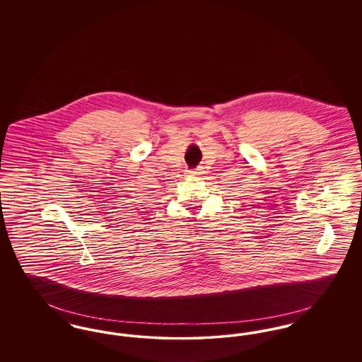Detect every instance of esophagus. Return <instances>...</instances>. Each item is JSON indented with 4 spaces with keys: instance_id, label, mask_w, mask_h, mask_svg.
Instances as JSON below:
<instances>
[{
    "instance_id": "1",
    "label": "esophagus",
    "mask_w": 362,
    "mask_h": 362,
    "mask_svg": "<svg viewBox=\"0 0 362 362\" xmlns=\"http://www.w3.org/2000/svg\"><path fill=\"white\" fill-rule=\"evenodd\" d=\"M189 176H195V175H199L201 173V170L199 168H197V170H191L189 171Z\"/></svg>"
}]
</instances>
